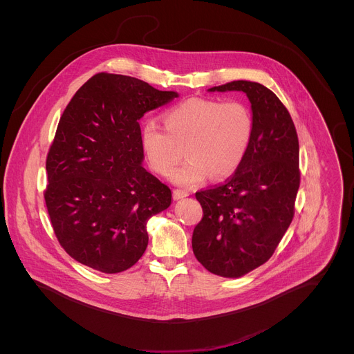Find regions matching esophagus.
<instances>
[{
    "label": "esophagus",
    "mask_w": 354,
    "mask_h": 354,
    "mask_svg": "<svg viewBox=\"0 0 354 354\" xmlns=\"http://www.w3.org/2000/svg\"><path fill=\"white\" fill-rule=\"evenodd\" d=\"M189 195V192L188 191H185V189H174L173 191V198L174 199H183V198H187Z\"/></svg>",
    "instance_id": "obj_1"
}]
</instances>
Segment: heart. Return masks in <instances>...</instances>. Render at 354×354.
<instances>
[{"label":"heart","instance_id":"1","mask_svg":"<svg viewBox=\"0 0 354 354\" xmlns=\"http://www.w3.org/2000/svg\"><path fill=\"white\" fill-rule=\"evenodd\" d=\"M165 127L147 121L142 146L152 170L167 176L184 155L188 159L171 180L194 187L209 176L222 180L239 170L252 146L254 117L243 101L189 98L166 110Z\"/></svg>","mask_w":354,"mask_h":354}]
</instances>
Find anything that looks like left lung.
<instances>
[{
	"label": "left lung",
	"mask_w": 354,
	"mask_h": 354,
	"mask_svg": "<svg viewBox=\"0 0 354 354\" xmlns=\"http://www.w3.org/2000/svg\"><path fill=\"white\" fill-rule=\"evenodd\" d=\"M209 91H243L252 104L254 136L245 160L225 183L196 192L203 208L192 248L205 270L241 277L275 252L295 216L300 187L299 138L279 98L256 82Z\"/></svg>",
	"instance_id": "left-lung-1"
}]
</instances>
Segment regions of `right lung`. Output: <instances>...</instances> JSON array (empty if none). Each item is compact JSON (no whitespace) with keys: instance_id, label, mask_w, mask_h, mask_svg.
Listing matches in <instances>:
<instances>
[{"instance_id":"1","label":"right lung","mask_w":354,"mask_h":354,"mask_svg":"<svg viewBox=\"0 0 354 354\" xmlns=\"http://www.w3.org/2000/svg\"><path fill=\"white\" fill-rule=\"evenodd\" d=\"M178 94L101 72L65 107L46 158L51 227L71 257L106 274L132 267L149 244L147 221L171 203L142 160L139 120Z\"/></svg>"}]
</instances>
